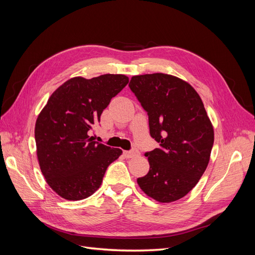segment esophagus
I'll use <instances>...</instances> for the list:
<instances>
[{
  "instance_id": "34e87169",
  "label": "esophagus",
  "mask_w": 255,
  "mask_h": 255,
  "mask_svg": "<svg viewBox=\"0 0 255 255\" xmlns=\"http://www.w3.org/2000/svg\"><path fill=\"white\" fill-rule=\"evenodd\" d=\"M123 154H125L126 157L132 158V157L138 156L140 153H139V151H138L137 149H133V150H130V151H125V152H123Z\"/></svg>"
}]
</instances>
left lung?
Here are the masks:
<instances>
[{
    "label": "left lung",
    "mask_w": 255,
    "mask_h": 255,
    "mask_svg": "<svg viewBox=\"0 0 255 255\" xmlns=\"http://www.w3.org/2000/svg\"><path fill=\"white\" fill-rule=\"evenodd\" d=\"M128 87L159 142L144 153L150 170L137 183L158 202L176 201L196 186L210 161L214 128L202 100L188 83L164 73L133 76Z\"/></svg>",
    "instance_id": "8db88e82"
}]
</instances>
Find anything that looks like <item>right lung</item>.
<instances>
[{
	"label": "right lung",
	"mask_w": 255,
	"mask_h": 255,
	"mask_svg": "<svg viewBox=\"0 0 255 255\" xmlns=\"http://www.w3.org/2000/svg\"><path fill=\"white\" fill-rule=\"evenodd\" d=\"M128 83L122 74L70 79L53 92L38 116V161L49 186L64 199L78 201L91 196L101 186L107 167L122 154L88 133Z\"/></svg>",
	"instance_id": "1"
}]
</instances>
